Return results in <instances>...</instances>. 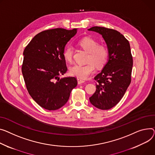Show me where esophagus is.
Returning <instances> with one entry per match:
<instances>
[{"mask_svg": "<svg viewBox=\"0 0 155 155\" xmlns=\"http://www.w3.org/2000/svg\"><path fill=\"white\" fill-rule=\"evenodd\" d=\"M77 81H78V84H83V83H84V82H85V81L84 80H82V79H80V78H78Z\"/></svg>", "mask_w": 155, "mask_h": 155, "instance_id": "1", "label": "esophagus"}]
</instances>
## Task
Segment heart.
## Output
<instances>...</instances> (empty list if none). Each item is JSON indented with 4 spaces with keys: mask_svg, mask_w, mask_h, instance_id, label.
Segmentation results:
<instances>
[{
    "mask_svg": "<svg viewBox=\"0 0 155 155\" xmlns=\"http://www.w3.org/2000/svg\"><path fill=\"white\" fill-rule=\"evenodd\" d=\"M78 45L88 53L87 63L85 65H75L70 70V74L80 79H86L95 70V65L98 68L104 67L107 62L108 50L104 45H99L95 39L85 37L81 39ZM64 59L69 63L73 60V48L68 46L63 51Z\"/></svg>",
    "mask_w": 155,
    "mask_h": 155,
    "instance_id": "heart-1",
    "label": "heart"
}]
</instances>
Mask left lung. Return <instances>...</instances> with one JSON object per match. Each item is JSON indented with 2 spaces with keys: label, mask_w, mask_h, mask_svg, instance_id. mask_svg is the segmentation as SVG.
Here are the masks:
<instances>
[{
  "label": "left lung",
  "mask_w": 155,
  "mask_h": 155,
  "mask_svg": "<svg viewBox=\"0 0 155 155\" xmlns=\"http://www.w3.org/2000/svg\"><path fill=\"white\" fill-rule=\"evenodd\" d=\"M88 30L102 35L109 55L108 62L94 78L97 89L90 101L99 109L109 110L121 100L131 83L133 58L130 43L115 30L96 26Z\"/></svg>",
  "instance_id": "obj_1"
}]
</instances>
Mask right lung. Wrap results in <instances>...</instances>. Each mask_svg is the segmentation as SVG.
<instances>
[{"label":"right lung","instance_id":"add662e5","mask_svg":"<svg viewBox=\"0 0 155 155\" xmlns=\"http://www.w3.org/2000/svg\"><path fill=\"white\" fill-rule=\"evenodd\" d=\"M76 33V28L46 30L37 34L24 49L22 72L26 88L33 100L46 110L63 107L77 85L75 77H59L67 70L65 47Z\"/></svg>","mask_w":155,"mask_h":155}]
</instances>
